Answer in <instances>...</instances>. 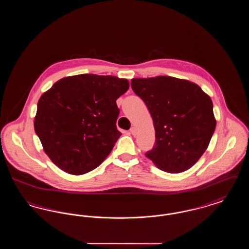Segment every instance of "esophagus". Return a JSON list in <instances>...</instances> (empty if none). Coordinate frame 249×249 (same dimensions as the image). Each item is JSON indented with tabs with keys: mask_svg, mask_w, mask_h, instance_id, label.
<instances>
[{
	"mask_svg": "<svg viewBox=\"0 0 249 249\" xmlns=\"http://www.w3.org/2000/svg\"><path fill=\"white\" fill-rule=\"evenodd\" d=\"M130 133L132 134V135H135L136 133H137V129L136 128H134V127H132L131 129H130Z\"/></svg>",
	"mask_w": 249,
	"mask_h": 249,
	"instance_id": "1",
	"label": "esophagus"
}]
</instances>
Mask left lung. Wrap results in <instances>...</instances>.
I'll return each mask as SVG.
<instances>
[{"instance_id":"8db88e82","label":"left lung","mask_w":249,"mask_h":249,"mask_svg":"<svg viewBox=\"0 0 249 249\" xmlns=\"http://www.w3.org/2000/svg\"><path fill=\"white\" fill-rule=\"evenodd\" d=\"M130 85L153 119L156 144L146 158L167 173L189 170L207 149L215 129L211 98L197 84L173 76L132 78Z\"/></svg>"}]
</instances>
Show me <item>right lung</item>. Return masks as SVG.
<instances>
[{"mask_svg": "<svg viewBox=\"0 0 249 249\" xmlns=\"http://www.w3.org/2000/svg\"><path fill=\"white\" fill-rule=\"evenodd\" d=\"M129 87L124 78L84 73L59 79L40 97L35 130L54 164L79 176L107 159L121 135L116 101Z\"/></svg>", "mask_w": 249, "mask_h": 249, "instance_id": "add662e5", "label": "right lung"}]
</instances>
